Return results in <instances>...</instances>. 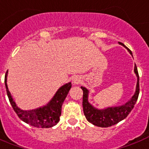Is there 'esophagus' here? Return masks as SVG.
I'll return each mask as SVG.
<instances>
[{
	"mask_svg": "<svg viewBox=\"0 0 149 149\" xmlns=\"http://www.w3.org/2000/svg\"><path fill=\"white\" fill-rule=\"evenodd\" d=\"M80 82H81V78L79 76H76L72 78V83L74 84H79Z\"/></svg>",
	"mask_w": 149,
	"mask_h": 149,
	"instance_id": "1",
	"label": "esophagus"
}]
</instances>
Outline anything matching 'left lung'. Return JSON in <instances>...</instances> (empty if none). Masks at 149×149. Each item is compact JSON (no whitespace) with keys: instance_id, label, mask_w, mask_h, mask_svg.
<instances>
[{"instance_id":"1","label":"left lung","mask_w":149,"mask_h":149,"mask_svg":"<svg viewBox=\"0 0 149 149\" xmlns=\"http://www.w3.org/2000/svg\"><path fill=\"white\" fill-rule=\"evenodd\" d=\"M123 46L124 44L120 43ZM125 47V46H124ZM129 51L130 54H132V52L130 49ZM134 72L138 77V83H137V87H136V91L134 95L130 101H128L126 104L121 106L118 107H111L107 108L105 109L99 110L95 109L88 102V91L87 88L84 87H81V89L83 90V108H84V113L85 117L88 120V122L91 123L92 124L100 127H111L113 125L116 124L121 120H124L127 117L129 113L131 112V110L134 109V105L136 104V102L138 98L139 95V75H138V68L135 65Z\"/></svg>"}]
</instances>
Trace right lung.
<instances>
[{
    "label": "right lung",
    "instance_id": "obj_1",
    "mask_svg": "<svg viewBox=\"0 0 149 149\" xmlns=\"http://www.w3.org/2000/svg\"><path fill=\"white\" fill-rule=\"evenodd\" d=\"M7 72L4 77L7 95L8 97L10 104L19 119L35 127L49 128L56 125L60 120L62 103L72 87L71 83H68L66 84L63 85L62 87H60L54 95V97L47 105L42 108H38L37 109L26 111L18 108L9 92L7 85Z\"/></svg>",
    "mask_w": 149,
    "mask_h": 149
}]
</instances>
